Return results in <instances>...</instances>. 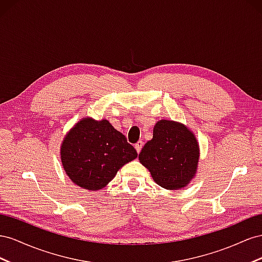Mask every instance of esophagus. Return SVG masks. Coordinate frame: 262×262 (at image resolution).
I'll use <instances>...</instances> for the list:
<instances>
[{
	"label": "esophagus",
	"instance_id": "esophagus-1",
	"mask_svg": "<svg viewBox=\"0 0 262 262\" xmlns=\"http://www.w3.org/2000/svg\"><path fill=\"white\" fill-rule=\"evenodd\" d=\"M143 146H144L143 140H138L137 143L135 144V149H136V151H137L138 154L140 152V150H141V148H143Z\"/></svg>",
	"mask_w": 262,
	"mask_h": 262
}]
</instances>
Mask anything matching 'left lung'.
Here are the masks:
<instances>
[{
	"label": "left lung",
	"instance_id": "obj_1",
	"mask_svg": "<svg viewBox=\"0 0 262 262\" xmlns=\"http://www.w3.org/2000/svg\"><path fill=\"white\" fill-rule=\"evenodd\" d=\"M138 159L161 188L180 190L196 174L200 146L188 126L160 119L154 127L152 139L145 144Z\"/></svg>",
	"mask_w": 262,
	"mask_h": 262
}]
</instances>
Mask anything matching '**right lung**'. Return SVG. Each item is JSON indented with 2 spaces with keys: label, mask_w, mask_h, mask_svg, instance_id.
<instances>
[{
  "label": "right lung",
  "mask_w": 262,
  "mask_h": 262,
  "mask_svg": "<svg viewBox=\"0 0 262 262\" xmlns=\"http://www.w3.org/2000/svg\"><path fill=\"white\" fill-rule=\"evenodd\" d=\"M137 152L107 119L83 117L66 134L60 146L64 172L82 189L98 191L113 180Z\"/></svg>",
  "instance_id": "right-lung-1"
}]
</instances>
